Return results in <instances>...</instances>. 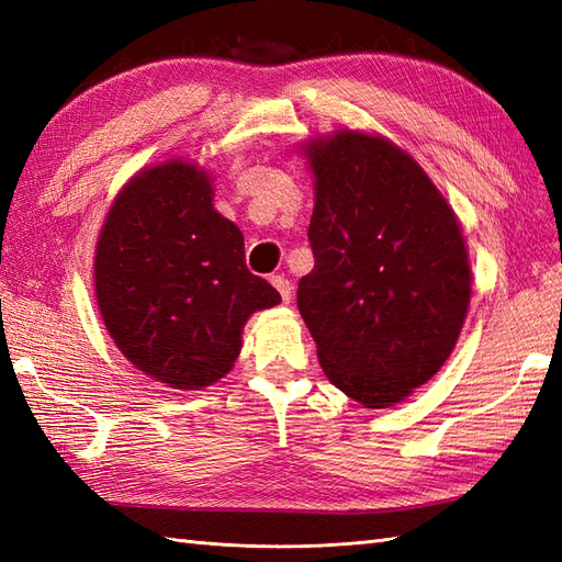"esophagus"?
<instances>
[{
	"instance_id": "34e87169",
	"label": "esophagus",
	"mask_w": 562,
	"mask_h": 562,
	"mask_svg": "<svg viewBox=\"0 0 562 562\" xmlns=\"http://www.w3.org/2000/svg\"><path fill=\"white\" fill-rule=\"evenodd\" d=\"M270 282H272V288L280 292L282 302L290 304V300H292V282H290L288 278H284V274H272Z\"/></svg>"
}]
</instances>
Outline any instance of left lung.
I'll use <instances>...</instances> for the list:
<instances>
[{
  "instance_id": "left-lung-1",
  "label": "left lung",
  "mask_w": 562,
  "mask_h": 562,
  "mask_svg": "<svg viewBox=\"0 0 562 562\" xmlns=\"http://www.w3.org/2000/svg\"><path fill=\"white\" fill-rule=\"evenodd\" d=\"M314 270L296 290L333 386L367 408L403 401L447 362L471 296L461 226L391 142L338 133L308 149Z\"/></svg>"
}]
</instances>
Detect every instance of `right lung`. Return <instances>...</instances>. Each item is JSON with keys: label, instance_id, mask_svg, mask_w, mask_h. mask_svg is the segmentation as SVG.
I'll list each match as a JSON object with an SVG mask.
<instances>
[{"label": "right lung", "instance_id": "right-lung-1", "mask_svg": "<svg viewBox=\"0 0 562 562\" xmlns=\"http://www.w3.org/2000/svg\"><path fill=\"white\" fill-rule=\"evenodd\" d=\"M93 280L121 352L186 391L229 372L248 316L280 304V292L246 268L244 234L212 207L210 178L183 161L123 188L101 229Z\"/></svg>", "mask_w": 562, "mask_h": 562}]
</instances>
